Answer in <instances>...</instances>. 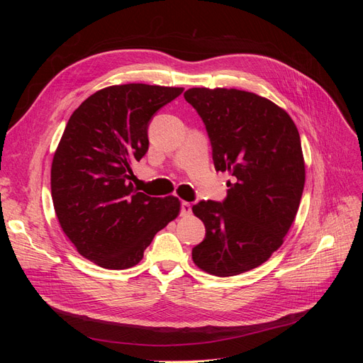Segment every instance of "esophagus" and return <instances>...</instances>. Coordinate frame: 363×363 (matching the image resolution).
<instances>
[{"label":"esophagus","mask_w":363,"mask_h":363,"mask_svg":"<svg viewBox=\"0 0 363 363\" xmlns=\"http://www.w3.org/2000/svg\"><path fill=\"white\" fill-rule=\"evenodd\" d=\"M191 212H192V206H191V203H188V201H183V203H182V206H180V213H182L183 216H186V215H191Z\"/></svg>","instance_id":"1"}]
</instances>
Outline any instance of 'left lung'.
Wrapping results in <instances>:
<instances>
[{
    "label": "left lung",
    "mask_w": 363,
    "mask_h": 363,
    "mask_svg": "<svg viewBox=\"0 0 363 363\" xmlns=\"http://www.w3.org/2000/svg\"><path fill=\"white\" fill-rule=\"evenodd\" d=\"M184 100L206 125L215 169L233 175L223 203L192 207L206 227L192 259L212 276H238L265 263L294 223L306 180L300 133L286 111L252 92L192 87Z\"/></svg>",
    "instance_id": "obj_1"
}]
</instances>
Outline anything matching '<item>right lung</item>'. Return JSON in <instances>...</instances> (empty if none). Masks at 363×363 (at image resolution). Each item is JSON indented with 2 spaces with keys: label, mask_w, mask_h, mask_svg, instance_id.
Returning a JSON list of instances; mask_svg holds the SVG:
<instances>
[{
  "label": "right lung",
  "mask_w": 363,
  "mask_h": 363,
  "mask_svg": "<svg viewBox=\"0 0 363 363\" xmlns=\"http://www.w3.org/2000/svg\"><path fill=\"white\" fill-rule=\"evenodd\" d=\"M183 87L128 83L96 91L75 108L51 164L63 233L107 269L138 265L152 238L180 213L177 196L138 192L131 167L148 151V125Z\"/></svg>",
  "instance_id": "obj_1"
}]
</instances>
